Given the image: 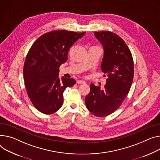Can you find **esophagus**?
<instances>
[{"label":"esophagus","mask_w":160,"mask_h":160,"mask_svg":"<svg viewBox=\"0 0 160 160\" xmlns=\"http://www.w3.org/2000/svg\"><path fill=\"white\" fill-rule=\"evenodd\" d=\"M77 83H78V84H84V83H86V82H85V81H83V80H77Z\"/></svg>","instance_id":"34e87169"}]
</instances>
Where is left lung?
<instances>
[{
    "instance_id": "obj_1",
    "label": "left lung",
    "mask_w": 160,
    "mask_h": 160,
    "mask_svg": "<svg viewBox=\"0 0 160 160\" xmlns=\"http://www.w3.org/2000/svg\"><path fill=\"white\" fill-rule=\"evenodd\" d=\"M94 33L103 47L101 69L108 78L103 90L91 84L86 105L94 115L105 117L118 109L128 94L134 78V62L129 48L120 37L108 31Z\"/></svg>"
}]
</instances>
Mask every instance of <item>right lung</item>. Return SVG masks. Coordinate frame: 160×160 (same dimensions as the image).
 Segmentation results:
<instances>
[{"mask_svg":"<svg viewBox=\"0 0 160 160\" xmlns=\"http://www.w3.org/2000/svg\"><path fill=\"white\" fill-rule=\"evenodd\" d=\"M85 33L52 31L41 35L29 49L23 69L25 87L31 103L42 113L57 112L63 104V91L75 84L72 78L59 79V67L67 61L71 47Z\"/></svg>","mask_w":160,"mask_h":160,"instance_id":"add662e5","label":"right lung"}]
</instances>
